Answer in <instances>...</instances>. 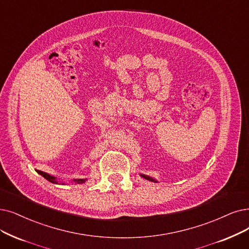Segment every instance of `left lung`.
I'll return each instance as SVG.
<instances>
[{
  "label": "left lung",
  "instance_id": "1",
  "mask_svg": "<svg viewBox=\"0 0 249 249\" xmlns=\"http://www.w3.org/2000/svg\"><path fill=\"white\" fill-rule=\"evenodd\" d=\"M140 176H141L142 178H146V180H148V181H151V182H157L156 180H154V178H151V177H149V176H146V175H142V174H140Z\"/></svg>",
  "mask_w": 249,
  "mask_h": 249
}]
</instances>
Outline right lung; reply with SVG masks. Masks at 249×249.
<instances>
[{
    "label": "right lung",
    "mask_w": 249,
    "mask_h": 249,
    "mask_svg": "<svg viewBox=\"0 0 249 249\" xmlns=\"http://www.w3.org/2000/svg\"><path fill=\"white\" fill-rule=\"evenodd\" d=\"M39 175L41 176H43L46 180H48L49 182H51V183H54V184H58V181L56 180V178L55 177H53V176H51V175H49V174H47V173H44V172H41V171H36ZM86 180L87 178H78V180H73L74 182H76V183H78V184H82V183H85L86 182ZM64 184V183H63Z\"/></svg>",
    "instance_id": "1"
}]
</instances>
